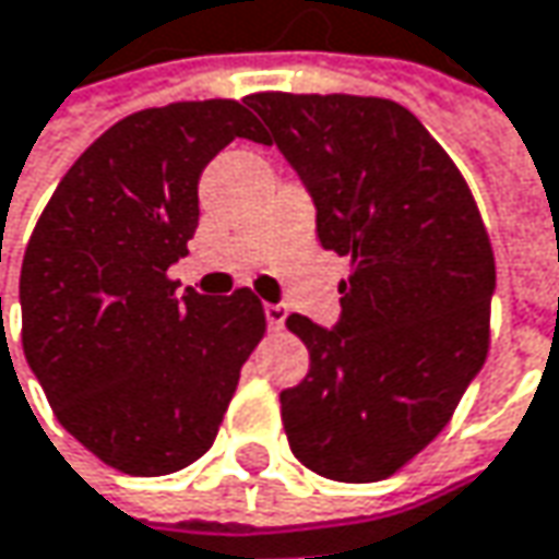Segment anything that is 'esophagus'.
I'll return each instance as SVG.
<instances>
[{
	"mask_svg": "<svg viewBox=\"0 0 559 559\" xmlns=\"http://www.w3.org/2000/svg\"><path fill=\"white\" fill-rule=\"evenodd\" d=\"M264 318L270 330H283V323L289 318V308L286 305H264Z\"/></svg>",
	"mask_w": 559,
	"mask_h": 559,
	"instance_id": "34e87169",
	"label": "esophagus"
}]
</instances>
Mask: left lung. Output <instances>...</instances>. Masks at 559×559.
Returning <instances> with one entry per match:
<instances>
[{"label":"left lung","instance_id":"left-lung-1","mask_svg":"<svg viewBox=\"0 0 559 559\" xmlns=\"http://www.w3.org/2000/svg\"><path fill=\"white\" fill-rule=\"evenodd\" d=\"M318 238L349 258L340 321L293 314L311 368L280 393L295 460L380 481L447 428L488 355L493 251L456 163L405 106L352 94H251Z\"/></svg>","mask_w":559,"mask_h":559}]
</instances>
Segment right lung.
Segmentation results:
<instances>
[{
  "mask_svg": "<svg viewBox=\"0 0 559 559\" xmlns=\"http://www.w3.org/2000/svg\"><path fill=\"white\" fill-rule=\"evenodd\" d=\"M264 141L236 99L141 109L74 159L21 264V343L59 425L141 478L213 447L264 336L251 289L210 301L166 270L198 229V179L229 141Z\"/></svg>",
  "mask_w": 559,
  "mask_h": 559,
  "instance_id": "obj_1",
  "label": "right lung"
}]
</instances>
